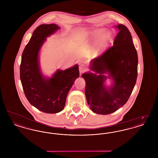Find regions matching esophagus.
Wrapping results in <instances>:
<instances>
[{"label": "esophagus", "instance_id": "1", "mask_svg": "<svg viewBox=\"0 0 158 158\" xmlns=\"http://www.w3.org/2000/svg\"><path fill=\"white\" fill-rule=\"evenodd\" d=\"M87 69H88V68L84 64H81L79 66V72H80V73H82L83 72H85V71L87 70Z\"/></svg>", "mask_w": 158, "mask_h": 158}]
</instances>
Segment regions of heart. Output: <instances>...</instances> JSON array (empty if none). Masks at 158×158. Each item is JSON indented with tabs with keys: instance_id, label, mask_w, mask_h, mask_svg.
Instances as JSON below:
<instances>
[{
	"instance_id": "b5f03b06",
	"label": "heart",
	"mask_w": 158,
	"mask_h": 158,
	"mask_svg": "<svg viewBox=\"0 0 158 158\" xmlns=\"http://www.w3.org/2000/svg\"><path fill=\"white\" fill-rule=\"evenodd\" d=\"M102 30H98L93 31L91 35L92 37L96 38L99 37L102 34ZM110 37H111V33L110 32L105 31L102 34L98 42V47L99 50H103L105 48L107 45Z\"/></svg>"
}]
</instances>
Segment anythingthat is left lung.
Returning <instances> with one entry per match:
<instances>
[{
  "label": "left lung",
  "instance_id": "1",
  "mask_svg": "<svg viewBox=\"0 0 158 158\" xmlns=\"http://www.w3.org/2000/svg\"><path fill=\"white\" fill-rule=\"evenodd\" d=\"M115 27L118 33L113 46L92 61L91 70L99 73H85V95L94 113L106 115L114 113L124 105L135 86L137 76L138 57L130 32L123 25ZM107 71L109 76L102 74ZM107 78L113 80V85L106 89Z\"/></svg>",
  "mask_w": 158,
  "mask_h": 158
}]
</instances>
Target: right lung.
<instances>
[{
    "instance_id": "add662e5",
    "label": "right lung",
    "mask_w": 158,
    "mask_h": 158,
    "mask_svg": "<svg viewBox=\"0 0 158 158\" xmlns=\"http://www.w3.org/2000/svg\"><path fill=\"white\" fill-rule=\"evenodd\" d=\"M59 29L53 23L38 26L23 50L20 66V79L26 98L38 110L49 114L63 110L68 92L79 76L77 64L57 70L51 78H45L41 73L38 53L46 37Z\"/></svg>"
}]
</instances>
